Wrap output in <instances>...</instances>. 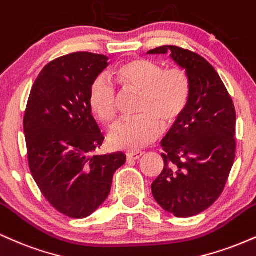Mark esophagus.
Returning a JSON list of instances; mask_svg holds the SVG:
<instances>
[{"instance_id": "34e87169", "label": "esophagus", "mask_w": 256, "mask_h": 256, "mask_svg": "<svg viewBox=\"0 0 256 256\" xmlns=\"http://www.w3.org/2000/svg\"><path fill=\"white\" fill-rule=\"evenodd\" d=\"M126 156H127V160H136L142 156V152H129Z\"/></svg>"}]
</instances>
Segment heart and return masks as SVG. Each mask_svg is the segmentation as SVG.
Listing matches in <instances>:
<instances>
[{
	"label": "heart",
	"instance_id": "heart-1",
	"mask_svg": "<svg viewBox=\"0 0 256 256\" xmlns=\"http://www.w3.org/2000/svg\"><path fill=\"white\" fill-rule=\"evenodd\" d=\"M114 80L123 88L140 93L134 120L117 122L110 129V145L124 151H136L152 142L158 134V124L169 127L181 115L188 98L186 78L178 69H162L145 58H133L114 70ZM90 108L98 118L110 123L116 112V92L112 84L98 78L88 94Z\"/></svg>",
	"mask_w": 256,
	"mask_h": 256
}]
</instances>
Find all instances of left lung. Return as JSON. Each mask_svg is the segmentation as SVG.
Instances as JSON below:
<instances>
[{
	"instance_id": "8db88e82",
	"label": "left lung",
	"mask_w": 256,
	"mask_h": 256,
	"mask_svg": "<svg viewBox=\"0 0 256 256\" xmlns=\"http://www.w3.org/2000/svg\"><path fill=\"white\" fill-rule=\"evenodd\" d=\"M166 52L184 69L188 100L162 140L164 168L151 188L165 211L187 218L223 193L236 156V111L219 74L202 56L176 45L147 54Z\"/></svg>"
}]
</instances>
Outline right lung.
I'll use <instances>...</instances> for the list:
<instances>
[{"instance_id": "right-lung-1", "label": "right lung", "mask_w": 256, "mask_h": 256, "mask_svg": "<svg viewBox=\"0 0 256 256\" xmlns=\"http://www.w3.org/2000/svg\"><path fill=\"white\" fill-rule=\"evenodd\" d=\"M108 57L73 52L54 60L33 84L24 116L31 174L50 205L69 218L92 214L110 193L123 152L94 154L104 136L90 108Z\"/></svg>"}]
</instances>
